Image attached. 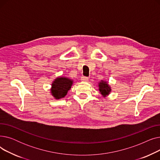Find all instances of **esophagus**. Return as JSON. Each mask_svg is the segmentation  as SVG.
<instances>
[{"instance_id":"esophagus-1","label":"esophagus","mask_w":160,"mask_h":160,"mask_svg":"<svg viewBox=\"0 0 160 160\" xmlns=\"http://www.w3.org/2000/svg\"><path fill=\"white\" fill-rule=\"evenodd\" d=\"M81 80L83 82H88L89 78H88V77H82Z\"/></svg>"}]
</instances>
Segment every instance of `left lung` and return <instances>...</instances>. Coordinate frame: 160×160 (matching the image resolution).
Masks as SVG:
<instances>
[{"label":"left lung","mask_w":160,"mask_h":160,"mask_svg":"<svg viewBox=\"0 0 160 160\" xmlns=\"http://www.w3.org/2000/svg\"><path fill=\"white\" fill-rule=\"evenodd\" d=\"M99 91L100 93H101L102 95H107L110 93L111 89L110 88V87L108 86V83L106 82H105L104 81H102L99 83Z\"/></svg>","instance_id":"1"}]
</instances>
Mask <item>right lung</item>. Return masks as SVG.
Listing matches in <instances>:
<instances>
[{"mask_svg": "<svg viewBox=\"0 0 160 160\" xmlns=\"http://www.w3.org/2000/svg\"><path fill=\"white\" fill-rule=\"evenodd\" d=\"M72 84V81L66 78H56L52 85V94L56 98L64 97Z\"/></svg>", "mask_w": 160, "mask_h": 160, "instance_id": "right-lung-1", "label": "right lung"}]
</instances>
